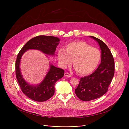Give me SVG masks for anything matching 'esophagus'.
Listing matches in <instances>:
<instances>
[{
  "instance_id": "esophagus-1",
  "label": "esophagus",
  "mask_w": 129,
  "mask_h": 129,
  "mask_svg": "<svg viewBox=\"0 0 129 129\" xmlns=\"http://www.w3.org/2000/svg\"><path fill=\"white\" fill-rule=\"evenodd\" d=\"M64 76H65V77H69V78L71 77V75L70 74V73H68V72H65V73H64Z\"/></svg>"
}]
</instances>
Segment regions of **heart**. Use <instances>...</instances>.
Listing matches in <instances>:
<instances>
[{
  "instance_id": "1",
  "label": "heart",
  "mask_w": 129,
  "mask_h": 129,
  "mask_svg": "<svg viewBox=\"0 0 129 129\" xmlns=\"http://www.w3.org/2000/svg\"><path fill=\"white\" fill-rule=\"evenodd\" d=\"M66 50L60 48L58 58L61 65L66 67L73 60V67L79 75H87L92 72L98 66L101 58L100 51L87 43L73 41L67 43Z\"/></svg>"
}]
</instances>
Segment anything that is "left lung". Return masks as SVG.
<instances>
[{"label": "left lung", "instance_id": "obj_1", "mask_svg": "<svg viewBox=\"0 0 129 129\" xmlns=\"http://www.w3.org/2000/svg\"><path fill=\"white\" fill-rule=\"evenodd\" d=\"M96 40L102 50L101 63L92 74L80 79L75 89L77 97L83 101L97 99L105 94L114 77V60L111 51L101 40L90 36Z\"/></svg>", "mask_w": 129, "mask_h": 129}]
</instances>
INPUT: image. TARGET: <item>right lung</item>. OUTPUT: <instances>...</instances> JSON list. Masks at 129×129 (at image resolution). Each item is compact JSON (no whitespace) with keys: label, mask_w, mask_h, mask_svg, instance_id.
Instances as JSON below:
<instances>
[{"label":"right lung","mask_w":129,"mask_h":129,"mask_svg":"<svg viewBox=\"0 0 129 129\" xmlns=\"http://www.w3.org/2000/svg\"><path fill=\"white\" fill-rule=\"evenodd\" d=\"M60 39L53 36H38L29 40L18 53L15 64L16 77L22 92L28 98L36 102H44L51 98L54 93L56 82L64 76V70L50 65L44 80L37 86H31L23 79L19 65L22 54L28 49H35L44 53L53 55Z\"/></svg>","instance_id":"add662e5"}]
</instances>
